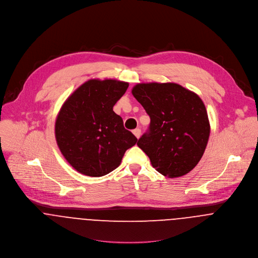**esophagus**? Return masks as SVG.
I'll list each match as a JSON object with an SVG mask.
<instances>
[{
    "instance_id": "obj_1",
    "label": "esophagus",
    "mask_w": 258,
    "mask_h": 258,
    "mask_svg": "<svg viewBox=\"0 0 258 258\" xmlns=\"http://www.w3.org/2000/svg\"><path fill=\"white\" fill-rule=\"evenodd\" d=\"M133 134L135 135V137H136L137 139H139L140 136H141V130H140L139 128H136V129L133 130Z\"/></svg>"
}]
</instances>
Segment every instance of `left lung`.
I'll list each match as a JSON object with an SVG mask.
<instances>
[{"label":"left lung","instance_id":"obj_1","mask_svg":"<svg viewBox=\"0 0 258 258\" xmlns=\"http://www.w3.org/2000/svg\"><path fill=\"white\" fill-rule=\"evenodd\" d=\"M132 94L151 119L137 145L152 166L168 178L190 172L202 159L211 132L200 96L173 82L138 83Z\"/></svg>","mask_w":258,"mask_h":258}]
</instances>
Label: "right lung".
<instances>
[{
  "label": "right lung",
  "instance_id": "obj_1",
  "mask_svg": "<svg viewBox=\"0 0 258 258\" xmlns=\"http://www.w3.org/2000/svg\"><path fill=\"white\" fill-rule=\"evenodd\" d=\"M128 86L116 79H89L62 104L54 126L56 143L80 174L107 175L121 164L126 150L137 143L113 111Z\"/></svg>",
  "mask_w": 258,
  "mask_h": 258
}]
</instances>
